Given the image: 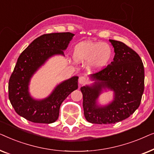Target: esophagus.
I'll list each match as a JSON object with an SVG mask.
<instances>
[{
    "instance_id": "esophagus-1",
    "label": "esophagus",
    "mask_w": 154,
    "mask_h": 154,
    "mask_svg": "<svg viewBox=\"0 0 154 154\" xmlns=\"http://www.w3.org/2000/svg\"><path fill=\"white\" fill-rule=\"evenodd\" d=\"M79 84H81V85H84V84L87 83L88 80L85 76H81L79 78Z\"/></svg>"
}]
</instances>
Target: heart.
<instances>
[{"mask_svg":"<svg viewBox=\"0 0 154 154\" xmlns=\"http://www.w3.org/2000/svg\"><path fill=\"white\" fill-rule=\"evenodd\" d=\"M113 50L109 44L90 41L77 44L73 51V59L76 62H88V68L92 71L104 69L112 58Z\"/></svg>","mask_w":154,"mask_h":154,"instance_id":"obj_1","label":"heart"}]
</instances>
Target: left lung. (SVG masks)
<instances>
[{
	"label": "left lung",
	"mask_w": 154,
	"mask_h": 154,
	"mask_svg": "<svg viewBox=\"0 0 154 154\" xmlns=\"http://www.w3.org/2000/svg\"><path fill=\"white\" fill-rule=\"evenodd\" d=\"M114 48L113 61L106 68L90 75L91 85L81 88L84 116L91 123L111 124L123 121L140 106L144 90V69L140 57L121 41L109 40ZM111 90L114 100L98 104L104 91Z\"/></svg>",
	"instance_id": "1"
}]
</instances>
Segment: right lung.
I'll return each mask as SVG.
<instances>
[{
	"instance_id": "1",
	"label": "right lung",
	"mask_w": 154,
	"mask_h": 154,
	"mask_svg": "<svg viewBox=\"0 0 154 154\" xmlns=\"http://www.w3.org/2000/svg\"><path fill=\"white\" fill-rule=\"evenodd\" d=\"M74 34L70 32L44 34L35 39L19 57L8 85L9 100L16 113L33 123H52L59 117L61 104L78 89V76L62 81L47 97L36 100L29 92L31 78L55 55L64 56Z\"/></svg>"
}]
</instances>
